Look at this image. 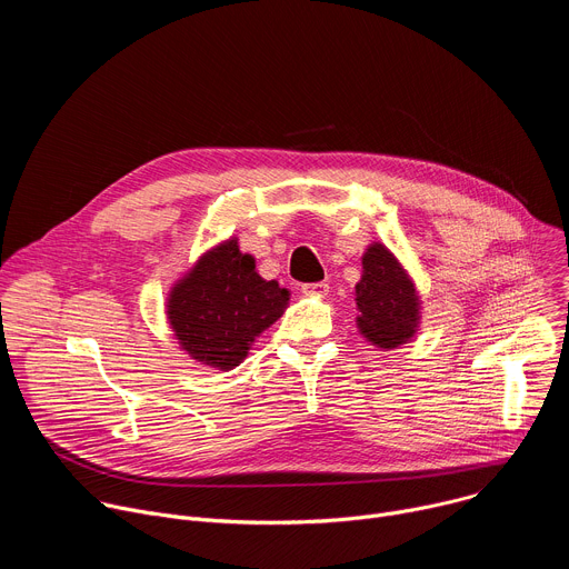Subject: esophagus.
Wrapping results in <instances>:
<instances>
[{"label": "esophagus", "instance_id": "34e87169", "mask_svg": "<svg viewBox=\"0 0 569 569\" xmlns=\"http://www.w3.org/2000/svg\"><path fill=\"white\" fill-rule=\"evenodd\" d=\"M301 292H303V295H310V297H323V295L329 292V283H323V281L303 283V286H301Z\"/></svg>", "mask_w": 569, "mask_h": 569}]
</instances>
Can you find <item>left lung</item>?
Wrapping results in <instances>:
<instances>
[{
    "mask_svg": "<svg viewBox=\"0 0 569 569\" xmlns=\"http://www.w3.org/2000/svg\"><path fill=\"white\" fill-rule=\"evenodd\" d=\"M360 336L382 351L408 345L421 323V297L410 272L382 242L362 254V277L356 283Z\"/></svg>",
    "mask_w": 569,
    "mask_h": 569,
    "instance_id": "8db88e82",
    "label": "left lung"
}]
</instances>
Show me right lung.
Wrapping results in <instances>:
<instances>
[{"mask_svg": "<svg viewBox=\"0 0 569 569\" xmlns=\"http://www.w3.org/2000/svg\"><path fill=\"white\" fill-rule=\"evenodd\" d=\"M290 290L257 272L252 254L238 250L231 236L207 250L173 283L167 317L191 360L231 371L248 358L254 340L283 315Z\"/></svg>", "mask_w": 569, "mask_h": 569, "instance_id": "obj_1", "label": "right lung"}]
</instances>
